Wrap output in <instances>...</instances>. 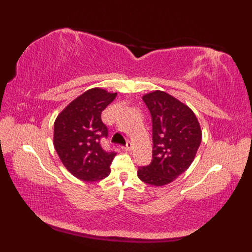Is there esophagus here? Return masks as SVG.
<instances>
[{
  "instance_id": "obj_1",
  "label": "esophagus",
  "mask_w": 252,
  "mask_h": 252,
  "mask_svg": "<svg viewBox=\"0 0 252 252\" xmlns=\"http://www.w3.org/2000/svg\"><path fill=\"white\" fill-rule=\"evenodd\" d=\"M132 143L131 142H127L126 144V146L123 147V149H125V151H126V152H130L131 149H132Z\"/></svg>"
}]
</instances>
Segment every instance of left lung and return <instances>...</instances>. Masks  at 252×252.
Wrapping results in <instances>:
<instances>
[{
    "label": "left lung",
    "mask_w": 252,
    "mask_h": 252,
    "mask_svg": "<svg viewBox=\"0 0 252 252\" xmlns=\"http://www.w3.org/2000/svg\"><path fill=\"white\" fill-rule=\"evenodd\" d=\"M153 122V160L137 176L153 186L167 185L189 168L201 143L199 122L189 106L162 91L143 96Z\"/></svg>",
    "instance_id": "1"
}]
</instances>
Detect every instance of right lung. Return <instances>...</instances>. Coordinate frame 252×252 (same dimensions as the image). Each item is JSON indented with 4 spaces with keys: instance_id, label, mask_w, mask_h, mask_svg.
Returning a JSON list of instances; mask_svg holds the SVG:
<instances>
[{
    "instance_id": "right-lung-1",
    "label": "right lung",
    "mask_w": 252,
    "mask_h": 252,
    "mask_svg": "<svg viewBox=\"0 0 252 252\" xmlns=\"http://www.w3.org/2000/svg\"><path fill=\"white\" fill-rule=\"evenodd\" d=\"M117 93L95 88L88 90L63 109L54 123V146L63 164L76 178L94 182L110 173L116 153L107 152L100 141L108 136L101 111Z\"/></svg>"
}]
</instances>
